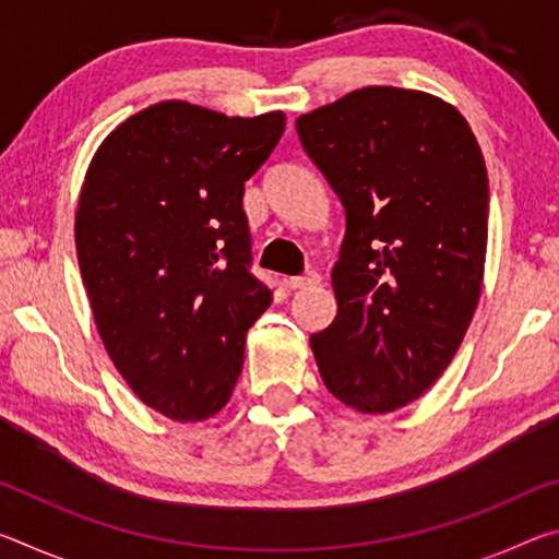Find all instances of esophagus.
Instances as JSON below:
<instances>
[{
  "label": "esophagus",
  "instance_id": "esophagus-1",
  "mask_svg": "<svg viewBox=\"0 0 559 559\" xmlns=\"http://www.w3.org/2000/svg\"><path fill=\"white\" fill-rule=\"evenodd\" d=\"M316 283H320V276H318L316 271H308L306 276H293V278H288V288H290V290H298V288L316 286Z\"/></svg>",
  "mask_w": 559,
  "mask_h": 559
}]
</instances>
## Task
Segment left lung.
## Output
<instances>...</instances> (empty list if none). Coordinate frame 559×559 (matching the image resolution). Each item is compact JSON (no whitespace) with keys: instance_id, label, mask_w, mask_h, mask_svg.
Here are the masks:
<instances>
[{"instance_id":"left-lung-1","label":"left lung","mask_w":559,"mask_h":559,"mask_svg":"<svg viewBox=\"0 0 559 559\" xmlns=\"http://www.w3.org/2000/svg\"><path fill=\"white\" fill-rule=\"evenodd\" d=\"M345 206L337 316L310 335L330 394L402 409L456 355L484 283L488 175L466 118L437 96L367 86L296 120Z\"/></svg>"}]
</instances>
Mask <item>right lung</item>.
I'll return each instance as SVG.
<instances>
[{
	"label": "right lung",
	"instance_id": "right-lung-1",
	"mask_svg": "<svg viewBox=\"0 0 559 559\" xmlns=\"http://www.w3.org/2000/svg\"><path fill=\"white\" fill-rule=\"evenodd\" d=\"M286 128L187 100L130 116L93 155L75 251L103 345L140 400L177 421L229 402L249 328L271 306L253 276L243 182Z\"/></svg>",
	"mask_w": 559,
	"mask_h": 559
}]
</instances>
